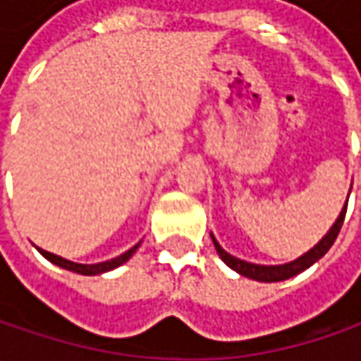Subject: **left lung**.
<instances>
[{
    "mask_svg": "<svg viewBox=\"0 0 361 361\" xmlns=\"http://www.w3.org/2000/svg\"><path fill=\"white\" fill-rule=\"evenodd\" d=\"M350 192H352V187H350ZM350 199V195H348ZM348 199H345V204L341 207L340 215L336 219V223L331 225V229L327 231L326 235L322 237V241L317 245H313L312 249L307 253H303L301 257H298L295 261H289V263H283V265H257V263H249V261H243L239 257H233L231 253H227L219 241L215 239V235L211 233V239L215 243V249L219 257L229 265L231 269L237 271L243 277H249V279H255V281H261V283H275V281H285V279H291L299 275L301 271L310 269L315 261H319L322 257L326 255L329 251V247L336 243L338 235H340L341 225H343V216H345V209H348Z\"/></svg>",
    "mask_w": 361,
    "mask_h": 361,
    "instance_id": "8db88e82",
    "label": "left lung"
}]
</instances>
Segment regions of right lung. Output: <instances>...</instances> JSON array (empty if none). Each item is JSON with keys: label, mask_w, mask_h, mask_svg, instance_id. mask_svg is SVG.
<instances>
[{"label": "right lung", "mask_w": 361, "mask_h": 361, "mask_svg": "<svg viewBox=\"0 0 361 361\" xmlns=\"http://www.w3.org/2000/svg\"><path fill=\"white\" fill-rule=\"evenodd\" d=\"M140 243H136V245H134L132 249H128L126 253L114 257V259H110V261L92 263V265H84V263H74V261H68V259H63V257H60V255H54V253L44 251V249H39V247H37V251L46 257L48 261H51L54 265L62 267V269L74 271V273H80V275H100V273H106V271H112V269H116V267H120V265H124V263H126V261H128V259H130V257L136 253V249L140 247Z\"/></svg>", "instance_id": "right-lung-1"}]
</instances>
